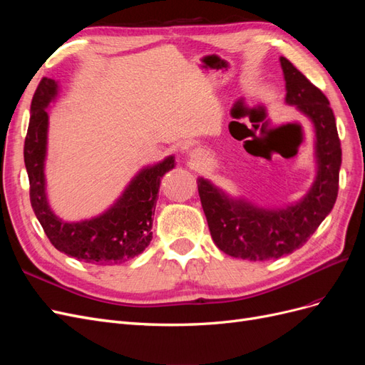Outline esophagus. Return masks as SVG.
Returning <instances> with one entry per match:
<instances>
[{"instance_id": "1", "label": "esophagus", "mask_w": 365, "mask_h": 365, "mask_svg": "<svg viewBox=\"0 0 365 365\" xmlns=\"http://www.w3.org/2000/svg\"><path fill=\"white\" fill-rule=\"evenodd\" d=\"M189 157H190V161L193 163V164H204V160H205V155L204 153L200 150V149H193L190 153H189Z\"/></svg>"}]
</instances>
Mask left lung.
<instances>
[{
    "label": "left lung",
    "instance_id": "8db88e82",
    "mask_svg": "<svg viewBox=\"0 0 365 365\" xmlns=\"http://www.w3.org/2000/svg\"><path fill=\"white\" fill-rule=\"evenodd\" d=\"M288 105L312 121L317 175L300 201L284 208H264L233 197L212 181L197 178V192L216 247L231 257L252 262L279 259L303 247L338 196L341 143L327 97L294 65L280 58Z\"/></svg>",
    "mask_w": 365,
    "mask_h": 365
}]
</instances>
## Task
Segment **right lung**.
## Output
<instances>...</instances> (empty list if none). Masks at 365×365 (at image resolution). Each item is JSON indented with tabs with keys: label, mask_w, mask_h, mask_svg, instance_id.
Returning a JSON list of instances; mask_svg holds the SVG:
<instances>
[{
	"label": "right lung",
	"mask_w": 365,
	"mask_h": 365,
	"mask_svg": "<svg viewBox=\"0 0 365 365\" xmlns=\"http://www.w3.org/2000/svg\"><path fill=\"white\" fill-rule=\"evenodd\" d=\"M59 93L58 82L43 77L30 106L24 163L30 181V202L53 247L86 263L117 264L134 259L152 240L161 178L175 168V157L143 168L118 200L102 215L67 222L53 213L46 192L48 114L46 108Z\"/></svg>",
	"instance_id": "obj_1"
}]
</instances>
